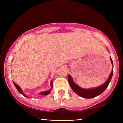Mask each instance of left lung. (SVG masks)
<instances>
[{"label":"left lung","mask_w":123,"mask_h":123,"mask_svg":"<svg viewBox=\"0 0 123 123\" xmlns=\"http://www.w3.org/2000/svg\"><path fill=\"white\" fill-rule=\"evenodd\" d=\"M110 59H111L112 64H113V61H112L111 58H110ZM113 68L112 69L111 74H110L109 77V79H108V80L106 81V82L104 83V84L102 85L101 86L98 87H97V88H95L85 89L82 88H80V87H79L78 85H76L73 82L72 77L70 76L69 75V76H68V82H69L70 86L72 88V89L73 90L75 93H76V94L79 95V96L87 99L93 98L96 97L98 95L101 94V93L107 88V87L109 86L110 82L111 80L112 75H113Z\"/></svg>","instance_id":"left-lung-1"}]
</instances>
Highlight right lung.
I'll use <instances>...</instances> for the list:
<instances>
[{"mask_svg": "<svg viewBox=\"0 0 123 123\" xmlns=\"http://www.w3.org/2000/svg\"><path fill=\"white\" fill-rule=\"evenodd\" d=\"M13 84H14V86H15V87H16V88H17V89L18 90V91L20 93H21V94L23 95V96H24V97H27L22 92V91H21V89H20V87L19 86H18L17 85L15 82H13ZM51 86L53 87V81H51ZM52 87H51V88H52ZM50 90H49V91H45V92H41V93H39V94H42V95H48V94H49L50 93Z\"/></svg>", "mask_w": 123, "mask_h": 123, "instance_id": "right-lung-1", "label": "right lung"}]
</instances>
